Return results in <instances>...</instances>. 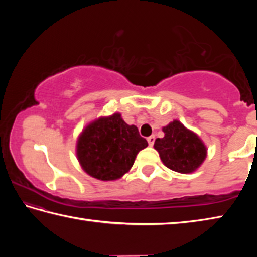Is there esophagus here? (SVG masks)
Listing matches in <instances>:
<instances>
[{"label": "esophagus", "instance_id": "1", "mask_svg": "<svg viewBox=\"0 0 257 257\" xmlns=\"http://www.w3.org/2000/svg\"><path fill=\"white\" fill-rule=\"evenodd\" d=\"M154 141H155L154 135H153V136H150L149 138H147V142H149V145L150 146H153L154 145Z\"/></svg>", "mask_w": 257, "mask_h": 257}]
</instances>
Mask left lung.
Wrapping results in <instances>:
<instances>
[{"instance_id":"left-lung-1","label":"left lung","mask_w":257,"mask_h":257,"mask_svg":"<svg viewBox=\"0 0 257 257\" xmlns=\"http://www.w3.org/2000/svg\"><path fill=\"white\" fill-rule=\"evenodd\" d=\"M163 138H156L154 149L165 167L184 173H193L207 156V147L193 130L186 128L179 120H173L162 128Z\"/></svg>"}]
</instances>
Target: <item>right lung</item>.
I'll return each mask as SVG.
<instances>
[{"label": "right lung", "instance_id": "add662e5", "mask_svg": "<svg viewBox=\"0 0 257 257\" xmlns=\"http://www.w3.org/2000/svg\"><path fill=\"white\" fill-rule=\"evenodd\" d=\"M149 146L136 125L124 122L119 112L99 116L82 129L76 155L87 175L101 181L120 179L134 165L139 151Z\"/></svg>", "mask_w": 257, "mask_h": 257}]
</instances>
